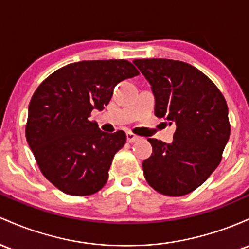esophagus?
I'll return each mask as SVG.
<instances>
[{
    "label": "esophagus",
    "instance_id": "34e87169",
    "mask_svg": "<svg viewBox=\"0 0 249 249\" xmlns=\"http://www.w3.org/2000/svg\"><path fill=\"white\" fill-rule=\"evenodd\" d=\"M139 136H136L135 134H133L132 132H128L127 133V141L129 142V143H133V142H136L139 141Z\"/></svg>",
    "mask_w": 249,
    "mask_h": 249
}]
</instances>
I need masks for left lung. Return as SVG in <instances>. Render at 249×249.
Segmentation results:
<instances>
[{
    "instance_id": "left-lung-1",
    "label": "left lung",
    "mask_w": 249,
    "mask_h": 249,
    "mask_svg": "<svg viewBox=\"0 0 249 249\" xmlns=\"http://www.w3.org/2000/svg\"><path fill=\"white\" fill-rule=\"evenodd\" d=\"M155 97V115L177 125L172 143L148 139L147 182L168 196H182L207 180L221 161L231 134L221 91L191 64L167 58L134 60Z\"/></svg>"
}]
</instances>
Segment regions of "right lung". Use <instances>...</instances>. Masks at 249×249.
<instances>
[{"instance_id":"1","label":"right lung","mask_w":249,"mask_h":249,"mask_svg":"<svg viewBox=\"0 0 249 249\" xmlns=\"http://www.w3.org/2000/svg\"><path fill=\"white\" fill-rule=\"evenodd\" d=\"M136 75L125 60L80 61L57 69L35 90L26 138L42 174L60 191L85 196L107 182L125 134L102 132L89 116L109 103L117 83Z\"/></svg>"}]
</instances>
